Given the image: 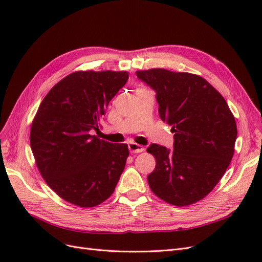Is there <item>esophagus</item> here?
<instances>
[{
  "label": "esophagus",
  "instance_id": "esophagus-1",
  "mask_svg": "<svg viewBox=\"0 0 262 262\" xmlns=\"http://www.w3.org/2000/svg\"><path fill=\"white\" fill-rule=\"evenodd\" d=\"M129 149H130L131 153H141V152H143V150H144V147L140 145V144H138V143H134V142H130Z\"/></svg>",
  "mask_w": 262,
  "mask_h": 262
}]
</instances>
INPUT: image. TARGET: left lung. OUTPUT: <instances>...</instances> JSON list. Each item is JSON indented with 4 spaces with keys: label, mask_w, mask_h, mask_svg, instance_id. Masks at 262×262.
I'll use <instances>...</instances> for the list:
<instances>
[{
    "label": "left lung",
    "mask_w": 262,
    "mask_h": 262,
    "mask_svg": "<svg viewBox=\"0 0 262 262\" xmlns=\"http://www.w3.org/2000/svg\"><path fill=\"white\" fill-rule=\"evenodd\" d=\"M137 76L156 93L160 117L175 133L172 149L147 147L156 160L147 176L150 190L177 207L203 199L234 155L237 126L227 102L199 75L150 69Z\"/></svg>",
    "instance_id": "left-lung-1"
}]
</instances>
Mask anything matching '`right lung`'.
<instances>
[{
  "label": "right lung",
  "mask_w": 262,
  "mask_h": 262,
  "mask_svg": "<svg viewBox=\"0 0 262 262\" xmlns=\"http://www.w3.org/2000/svg\"><path fill=\"white\" fill-rule=\"evenodd\" d=\"M125 71H78L55 84L30 129V147L48 186L63 200L96 207L113 194L129 148L92 136L109 101L125 85Z\"/></svg>",
  "instance_id": "add662e5"
}]
</instances>
